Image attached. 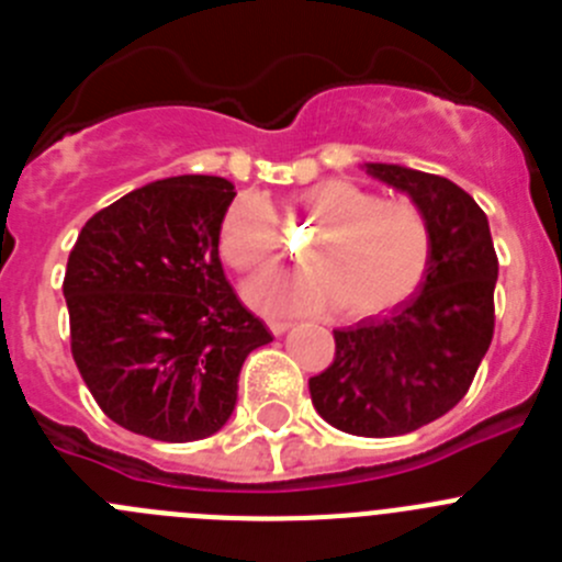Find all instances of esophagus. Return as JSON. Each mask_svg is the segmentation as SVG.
Returning <instances> with one entry per match:
<instances>
[{"label":"esophagus","instance_id":"obj_1","mask_svg":"<svg viewBox=\"0 0 562 562\" xmlns=\"http://www.w3.org/2000/svg\"><path fill=\"white\" fill-rule=\"evenodd\" d=\"M267 326H270L272 335H284V331L292 329L290 321H267Z\"/></svg>","mask_w":562,"mask_h":562}]
</instances>
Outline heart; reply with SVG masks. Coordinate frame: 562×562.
I'll return each mask as SVG.
<instances>
[{"label": "heart", "instance_id": "heart-1", "mask_svg": "<svg viewBox=\"0 0 562 562\" xmlns=\"http://www.w3.org/2000/svg\"><path fill=\"white\" fill-rule=\"evenodd\" d=\"M292 211L317 231L306 270L270 272L247 284V301L270 315H321L342 304L349 315H376L408 297L425 276L430 236L419 207L380 200L351 180L304 188ZM220 252L238 272L278 258L276 211L258 193H238L220 225Z\"/></svg>", "mask_w": 562, "mask_h": 562}]
</instances>
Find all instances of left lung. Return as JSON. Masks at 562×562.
<instances>
[{
  "mask_svg": "<svg viewBox=\"0 0 562 562\" xmlns=\"http://www.w3.org/2000/svg\"><path fill=\"white\" fill-rule=\"evenodd\" d=\"M362 168L419 207L428 267L389 315L335 331V362L312 376L310 394L331 428L380 439L439 419L467 394L493 340L498 258L486 213L448 177L396 162Z\"/></svg>",
  "mask_w": 562,
  "mask_h": 562,
  "instance_id": "left-lung-1",
  "label": "left lung"
}]
</instances>
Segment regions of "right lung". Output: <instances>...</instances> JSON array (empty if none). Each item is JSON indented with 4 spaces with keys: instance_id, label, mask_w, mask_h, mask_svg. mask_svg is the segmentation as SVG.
Here are the masks:
<instances>
[{
    "instance_id": "right-lung-1",
    "label": "right lung",
    "mask_w": 562,
    "mask_h": 562,
    "mask_svg": "<svg viewBox=\"0 0 562 562\" xmlns=\"http://www.w3.org/2000/svg\"><path fill=\"white\" fill-rule=\"evenodd\" d=\"M236 188L186 173L98 211L69 252L72 357L103 414L132 434L196 441L227 425L247 355L272 335L220 258Z\"/></svg>"
}]
</instances>
